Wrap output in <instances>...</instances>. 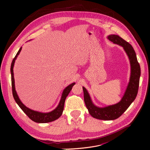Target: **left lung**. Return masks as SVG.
I'll list each match as a JSON object with an SVG mask.
<instances>
[{"instance_id":"left-lung-1","label":"left lung","mask_w":150,"mask_h":150,"mask_svg":"<svg viewBox=\"0 0 150 150\" xmlns=\"http://www.w3.org/2000/svg\"><path fill=\"white\" fill-rule=\"evenodd\" d=\"M108 38L113 43L119 44L123 47L130 61L131 69L130 80L124 96L120 102L114 105L105 108H98L94 106L92 103L87 90L84 87H83V89L84 103L91 115L98 120H114L118 118L123 114L137 97L139 88L141 69L134 50L130 44L117 35H110Z\"/></svg>"}]
</instances>
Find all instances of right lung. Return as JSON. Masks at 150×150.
I'll return each mask as SVG.
<instances>
[{
	"mask_svg": "<svg viewBox=\"0 0 150 150\" xmlns=\"http://www.w3.org/2000/svg\"><path fill=\"white\" fill-rule=\"evenodd\" d=\"M22 47L20 48L19 51L17 52V54L16 55L15 57L13 59L11 66V81H12V94L13 98H14L16 102L17 103L19 106L21 108V110L23 111L25 115L28 116L29 118L33 120V121L35 122H40V123H46V122H49L53 121H55L62 114V111L64 110V103L66 98L67 96V95L69 94L70 93L71 90L72 89V86L75 84V83H72L70 85H69L67 87L64 89V91L62 93V97L61 99V101L59 104L58 106L55 109V110H53L52 111L47 112V113H42V112H39L38 111H35L33 110H30L29 108H27L25 106H24L23 104L22 103L21 100L19 99V97H18L17 93L15 89V84H14V78H13V67L14 65L15 60L17 56L19 55L21 51Z\"/></svg>",
	"mask_w": 150,
	"mask_h": 150,
	"instance_id": "obj_1",
	"label": "right lung"
}]
</instances>
